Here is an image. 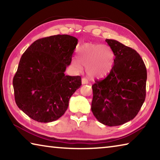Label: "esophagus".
<instances>
[{
  "instance_id": "34e87169",
  "label": "esophagus",
  "mask_w": 160,
  "mask_h": 160,
  "mask_svg": "<svg viewBox=\"0 0 160 160\" xmlns=\"http://www.w3.org/2000/svg\"><path fill=\"white\" fill-rule=\"evenodd\" d=\"M89 82L88 80L86 79V78H82V85H85V84H88Z\"/></svg>"
}]
</instances>
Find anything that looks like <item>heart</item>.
I'll use <instances>...</instances> for the list:
<instances>
[{
    "label": "heart",
    "mask_w": 160,
    "mask_h": 160,
    "mask_svg": "<svg viewBox=\"0 0 160 160\" xmlns=\"http://www.w3.org/2000/svg\"><path fill=\"white\" fill-rule=\"evenodd\" d=\"M114 53L107 45L85 44L78 51V61H72L74 67L81 70L85 67L87 75L90 78L104 77L112 70L114 63Z\"/></svg>",
    "instance_id": "obj_1"
}]
</instances>
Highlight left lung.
I'll use <instances>...</instances> for the list:
<instances>
[{"instance_id": "left-lung-1", "label": "left lung", "mask_w": 160, "mask_h": 160, "mask_svg": "<svg viewBox=\"0 0 160 160\" xmlns=\"http://www.w3.org/2000/svg\"><path fill=\"white\" fill-rule=\"evenodd\" d=\"M105 41L114 53V65L106 78L92 86L91 109L99 122L116 126L139 112L145 99L147 70L136 51L114 39Z\"/></svg>"}]
</instances>
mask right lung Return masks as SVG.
<instances>
[{
	"mask_svg": "<svg viewBox=\"0 0 160 160\" xmlns=\"http://www.w3.org/2000/svg\"><path fill=\"white\" fill-rule=\"evenodd\" d=\"M78 42L67 34L42 38L22 56L12 81L15 99L19 109L33 120L42 123L57 120L80 88V76L64 73Z\"/></svg>",
	"mask_w": 160,
	"mask_h": 160,
	"instance_id": "right-lung-1",
	"label": "right lung"
}]
</instances>
